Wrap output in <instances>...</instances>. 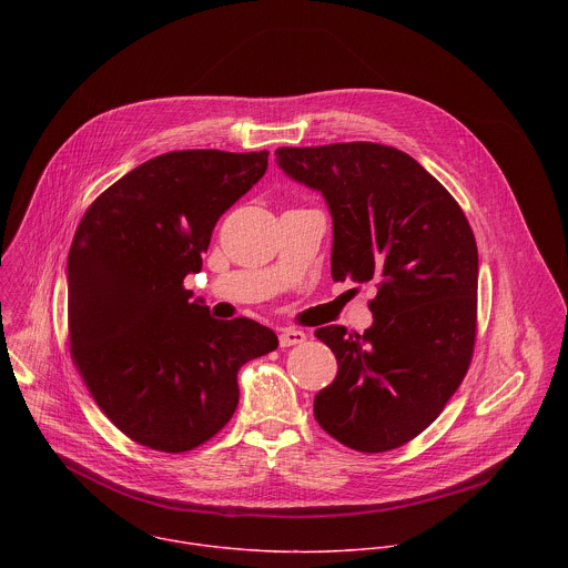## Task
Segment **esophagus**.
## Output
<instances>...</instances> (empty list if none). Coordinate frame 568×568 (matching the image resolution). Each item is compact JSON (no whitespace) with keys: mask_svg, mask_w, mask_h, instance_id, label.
Listing matches in <instances>:
<instances>
[{"mask_svg":"<svg viewBox=\"0 0 568 568\" xmlns=\"http://www.w3.org/2000/svg\"><path fill=\"white\" fill-rule=\"evenodd\" d=\"M303 342H305V333H301V331H294V328H283V331L278 333V344H281V348L298 346V344H303Z\"/></svg>","mask_w":568,"mask_h":568,"instance_id":"esophagus-1","label":"esophagus"}]
</instances>
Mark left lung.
<instances>
[{
  "label": "left lung",
  "mask_w": 568,
  "mask_h": 568,
  "mask_svg": "<svg viewBox=\"0 0 568 568\" xmlns=\"http://www.w3.org/2000/svg\"><path fill=\"white\" fill-rule=\"evenodd\" d=\"M276 164L328 204L333 278L377 287L364 335L344 326L314 333L339 366L314 395V418L351 449H395L438 418L471 359L478 252L469 222L397 148H278Z\"/></svg>",
  "instance_id": "8db88e82"
}]
</instances>
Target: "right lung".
<instances>
[{"label": "right lung", "mask_w": 568, "mask_h": 568, "mask_svg": "<svg viewBox=\"0 0 568 568\" xmlns=\"http://www.w3.org/2000/svg\"><path fill=\"white\" fill-rule=\"evenodd\" d=\"M267 150H178L114 182L80 220L67 258L71 359L134 443L180 454L237 407V371L278 346L252 318L217 321L184 278L220 215L267 171Z\"/></svg>", "instance_id": "obj_1"}]
</instances>
